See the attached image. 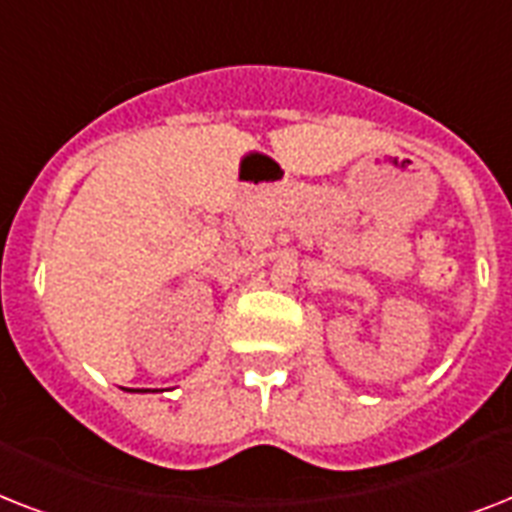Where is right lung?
Masks as SVG:
<instances>
[{"mask_svg":"<svg viewBox=\"0 0 512 512\" xmlns=\"http://www.w3.org/2000/svg\"><path fill=\"white\" fill-rule=\"evenodd\" d=\"M130 393H148V390H130Z\"/></svg>","mask_w":512,"mask_h":512,"instance_id":"obj_1","label":"right lung"}]
</instances>
